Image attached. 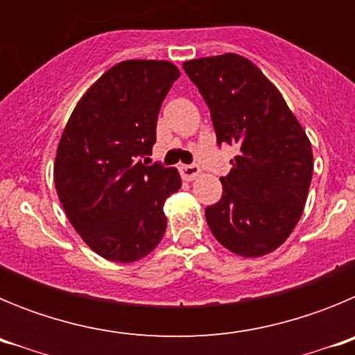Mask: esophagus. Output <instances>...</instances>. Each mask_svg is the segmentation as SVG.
Masks as SVG:
<instances>
[{"label":"esophagus","instance_id":"1","mask_svg":"<svg viewBox=\"0 0 355 355\" xmlns=\"http://www.w3.org/2000/svg\"><path fill=\"white\" fill-rule=\"evenodd\" d=\"M181 174H183V178L187 181H192L200 174V168L196 163H192V165H181Z\"/></svg>","mask_w":355,"mask_h":355}]
</instances>
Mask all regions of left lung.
I'll use <instances>...</instances> for the list:
<instances>
[{
  "instance_id": "1",
  "label": "left lung",
  "mask_w": 355,
  "mask_h": 355,
  "mask_svg": "<svg viewBox=\"0 0 355 355\" xmlns=\"http://www.w3.org/2000/svg\"><path fill=\"white\" fill-rule=\"evenodd\" d=\"M211 115L218 146H236L222 197L206 208L213 236L258 258L277 249L302 215L313 150L302 126L265 74L234 53L183 64Z\"/></svg>"
}]
</instances>
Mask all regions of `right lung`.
<instances>
[{
	"mask_svg": "<svg viewBox=\"0 0 355 355\" xmlns=\"http://www.w3.org/2000/svg\"><path fill=\"white\" fill-rule=\"evenodd\" d=\"M178 78L171 62H121L87 90L62 133L56 193L85 243L110 261L142 259L167 229L163 205L181 178L142 158L153 150L159 108Z\"/></svg>",
	"mask_w": 355,
	"mask_h": 355,
	"instance_id": "1",
	"label": "right lung"
}]
</instances>
